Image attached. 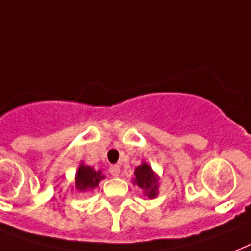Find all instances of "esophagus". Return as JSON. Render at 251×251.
I'll return each mask as SVG.
<instances>
[{"instance_id": "esophagus-1", "label": "esophagus", "mask_w": 251, "mask_h": 251, "mask_svg": "<svg viewBox=\"0 0 251 251\" xmlns=\"http://www.w3.org/2000/svg\"><path fill=\"white\" fill-rule=\"evenodd\" d=\"M109 173H111L112 176H119L120 173H121V170H120V166L119 165H112V166H109Z\"/></svg>"}]
</instances>
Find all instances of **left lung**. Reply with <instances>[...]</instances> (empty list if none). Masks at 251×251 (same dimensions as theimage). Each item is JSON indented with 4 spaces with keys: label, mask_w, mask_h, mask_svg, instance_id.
<instances>
[{
    "label": "left lung",
    "mask_w": 251,
    "mask_h": 251,
    "mask_svg": "<svg viewBox=\"0 0 251 251\" xmlns=\"http://www.w3.org/2000/svg\"><path fill=\"white\" fill-rule=\"evenodd\" d=\"M134 175H135V178H134L132 183L138 185L139 188L143 189L144 195L148 199H154V197L157 196L158 176L154 174V172L152 170L150 165L147 164V162L139 165L135 169Z\"/></svg>",
    "instance_id": "obj_1"
}]
</instances>
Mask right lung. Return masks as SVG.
Returning a JSON list of instances; mask_svg holds the SVG:
<instances>
[{"label": "right lung", "mask_w": 251, "mask_h": 251, "mask_svg": "<svg viewBox=\"0 0 251 251\" xmlns=\"http://www.w3.org/2000/svg\"><path fill=\"white\" fill-rule=\"evenodd\" d=\"M101 179H104L101 170H94L90 166L81 164L76 174V189L79 192H85L87 189L95 188Z\"/></svg>", "instance_id": "right-lung-1"}]
</instances>
